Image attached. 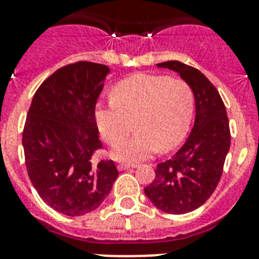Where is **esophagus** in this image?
<instances>
[{"instance_id":"obj_1","label":"esophagus","mask_w":259,"mask_h":259,"mask_svg":"<svg viewBox=\"0 0 259 259\" xmlns=\"http://www.w3.org/2000/svg\"><path fill=\"white\" fill-rule=\"evenodd\" d=\"M137 164H129V162H119L117 165V168L119 170H125V169H132V168H136Z\"/></svg>"}]
</instances>
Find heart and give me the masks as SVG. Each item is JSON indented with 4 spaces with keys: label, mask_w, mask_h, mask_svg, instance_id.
Here are the masks:
<instances>
[{
    "label": "heart",
    "mask_w": 259,
    "mask_h": 259,
    "mask_svg": "<svg viewBox=\"0 0 259 259\" xmlns=\"http://www.w3.org/2000/svg\"><path fill=\"white\" fill-rule=\"evenodd\" d=\"M195 114V94L183 79L166 75L136 74L118 82L109 105L95 107V121L102 137L111 145L133 128V138L115 145L117 160L138 161L157 152L180 145L188 134Z\"/></svg>",
    "instance_id": "heart-1"
}]
</instances>
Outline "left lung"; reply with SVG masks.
<instances>
[{"mask_svg": "<svg viewBox=\"0 0 259 259\" xmlns=\"http://www.w3.org/2000/svg\"><path fill=\"white\" fill-rule=\"evenodd\" d=\"M157 67L177 72L195 94L189 137L170 160L157 164L154 180L144 189L158 209L180 215L204 204L218 187L231 141L229 118L218 90L200 71L176 60Z\"/></svg>", "mask_w": 259, "mask_h": 259, "instance_id": "8db88e82", "label": "left lung"}]
</instances>
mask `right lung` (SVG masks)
I'll list each match as a JSON object with an SVG mask.
<instances>
[{"label":"right lung","instance_id":"obj_1","mask_svg":"<svg viewBox=\"0 0 259 259\" xmlns=\"http://www.w3.org/2000/svg\"><path fill=\"white\" fill-rule=\"evenodd\" d=\"M109 74L91 62L59 68L38 87L26 115L22 146L30 181L44 203L68 217L97 209L118 177L111 160L91 161L102 148L95 105Z\"/></svg>","mask_w":259,"mask_h":259}]
</instances>
